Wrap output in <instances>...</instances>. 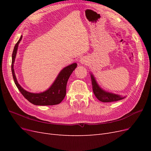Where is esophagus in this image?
<instances>
[{"mask_svg": "<svg viewBox=\"0 0 151 151\" xmlns=\"http://www.w3.org/2000/svg\"><path fill=\"white\" fill-rule=\"evenodd\" d=\"M88 62H89L88 59L87 58V57H81L80 59V63H81V64L86 65V64H88Z\"/></svg>", "mask_w": 151, "mask_h": 151, "instance_id": "obj_1", "label": "esophagus"}]
</instances>
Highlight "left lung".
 I'll return each instance as SVG.
<instances>
[{"instance_id":"8db88e82","label":"left lung","mask_w":151,"mask_h":151,"mask_svg":"<svg viewBox=\"0 0 151 151\" xmlns=\"http://www.w3.org/2000/svg\"><path fill=\"white\" fill-rule=\"evenodd\" d=\"M91 78V84H92L93 93L95 95V96L100 101L104 103L108 102H113L119 101V100L124 99L126 96H123L120 94H117L115 93H109L108 91H106L102 89L99 86L98 83H97L96 79L92 73H90Z\"/></svg>"}]
</instances>
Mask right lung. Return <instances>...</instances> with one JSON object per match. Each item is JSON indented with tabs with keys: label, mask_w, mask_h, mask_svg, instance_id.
<instances>
[{
	"label": "right lung",
	"mask_w": 151,
	"mask_h": 151,
	"mask_svg": "<svg viewBox=\"0 0 151 151\" xmlns=\"http://www.w3.org/2000/svg\"><path fill=\"white\" fill-rule=\"evenodd\" d=\"M22 38V36L21 35L19 41L15 45L12 55L11 70L14 81L17 89L28 101L35 105L50 106V105H55L60 103L65 96L66 86L68 78L77 67V64L76 63H73L63 68L59 72L55 80L54 81L50 88L43 92L34 93L27 91L22 88V86L18 83L14 72V64L18 46H19Z\"/></svg>",
	"instance_id": "right-lung-1"
}]
</instances>
